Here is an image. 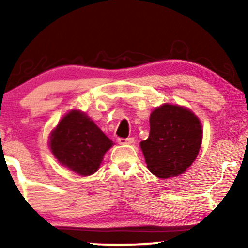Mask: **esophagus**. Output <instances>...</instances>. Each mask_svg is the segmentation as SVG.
<instances>
[{
    "instance_id": "34e87169",
    "label": "esophagus",
    "mask_w": 248,
    "mask_h": 248,
    "mask_svg": "<svg viewBox=\"0 0 248 248\" xmlns=\"http://www.w3.org/2000/svg\"><path fill=\"white\" fill-rule=\"evenodd\" d=\"M118 143L119 144H132V143H134V138H127V139L119 138Z\"/></svg>"
}]
</instances>
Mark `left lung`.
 <instances>
[{
	"mask_svg": "<svg viewBox=\"0 0 248 248\" xmlns=\"http://www.w3.org/2000/svg\"><path fill=\"white\" fill-rule=\"evenodd\" d=\"M150 132L140 146L149 171L158 178L181 175L201 149L203 130L190 109L164 104L150 114Z\"/></svg>",
	"mask_w": 248,
	"mask_h": 248,
	"instance_id": "obj_1",
	"label": "left lung"
}]
</instances>
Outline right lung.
Listing matches in <instances>:
<instances>
[{
	"instance_id": "1",
	"label": "right lung",
	"mask_w": 248,
	"mask_h": 248,
	"mask_svg": "<svg viewBox=\"0 0 248 248\" xmlns=\"http://www.w3.org/2000/svg\"><path fill=\"white\" fill-rule=\"evenodd\" d=\"M49 144L62 166L90 176L99 169L113 142L85 113L73 109L52 130Z\"/></svg>"
}]
</instances>
